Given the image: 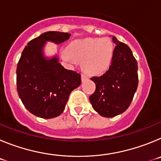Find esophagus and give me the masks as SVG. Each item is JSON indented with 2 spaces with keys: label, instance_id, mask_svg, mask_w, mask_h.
<instances>
[{
  "label": "esophagus",
  "instance_id": "obj_1",
  "mask_svg": "<svg viewBox=\"0 0 161 161\" xmlns=\"http://www.w3.org/2000/svg\"><path fill=\"white\" fill-rule=\"evenodd\" d=\"M88 76L87 75H85V74H81V80H82V82H84V81H85V80H88Z\"/></svg>",
  "mask_w": 161,
  "mask_h": 161
}]
</instances>
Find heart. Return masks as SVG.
<instances>
[{
	"mask_svg": "<svg viewBox=\"0 0 161 161\" xmlns=\"http://www.w3.org/2000/svg\"><path fill=\"white\" fill-rule=\"evenodd\" d=\"M64 59L81 62L83 70L89 75L106 72L114 55L113 43L109 38H86L69 43L61 53Z\"/></svg>",
	"mask_w": 161,
	"mask_h": 161,
	"instance_id": "b5f03b06",
	"label": "heart"
}]
</instances>
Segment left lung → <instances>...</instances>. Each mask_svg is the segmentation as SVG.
I'll list each match as a JSON object with an SVG mask.
<instances>
[{"instance_id": "1", "label": "left lung", "mask_w": 161, "mask_h": 161, "mask_svg": "<svg viewBox=\"0 0 161 161\" xmlns=\"http://www.w3.org/2000/svg\"><path fill=\"white\" fill-rule=\"evenodd\" d=\"M111 65L101 76L91 80L96 90L89 97L92 106L103 117L112 118L126 111L138 87V64L131 50L115 37Z\"/></svg>"}]
</instances>
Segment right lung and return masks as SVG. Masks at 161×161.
Returning <instances> with one entry per match:
<instances>
[{
  "instance_id": "1",
  "label": "right lung",
  "mask_w": 161,
  "mask_h": 161,
  "mask_svg": "<svg viewBox=\"0 0 161 161\" xmlns=\"http://www.w3.org/2000/svg\"><path fill=\"white\" fill-rule=\"evenodd\" d=\"M71 35L48 31L34 38L24 48L17 67V90L25 107L35 116L52 119L65 109L69 95L81 83L80 74L64 68L56 56L44 57L47 42L56 44Z\"/></svg>"
}]
</instances>
